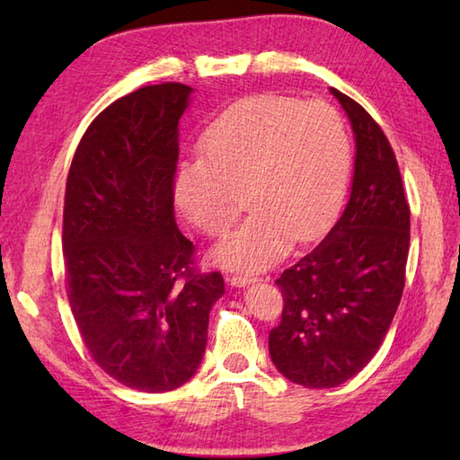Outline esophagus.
I'll use <instances>...</instances> for the list:
<instances>
[{
    "label": "esophagus",
    "mask_w": 460,
    "mask_h": 460,
    "mask_svg": "<svg viewBox=\"0 0 460 460\" xmlns=\"http://www.w3.org/2000/svg\"><path fill=\"white\" fill-rule=\"evenodd\" d=\"M229 280L231 285L235 287H245V285H251V282H257L259 279L255 275H241V272H237V275H233Z\"/></svg>",
    "instance_id": "34e87169"
}]
</instances>
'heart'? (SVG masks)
Wrapping results in <instances>:
<instances>
[{
	"label": "heart",
	"instance_id": "heart-1",
	"mask_svg": "<svg viewBox=\"0 0 460 460\" xmlns=\"http://www.w3.org/2000/svg\"><path fill=\"white\" fill-rule=\"evenodd\" d=\"M201 150L203 158L180 165L175 203L195 229L221 237L245 211L247 194L255 213L213 252L219 265L245 270L279 261L290 237L314 235L336 209L351 158L334 106L277 94L231 106Z\"/></svg>",
	"mask_w": 460,
	"mask_h": 460
}]
</instances>
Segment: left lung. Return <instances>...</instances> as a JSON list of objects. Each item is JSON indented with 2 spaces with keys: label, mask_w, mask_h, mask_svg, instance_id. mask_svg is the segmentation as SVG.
<instances>
[{
  "label": "left lung",
  "mask_w": 460,
  "mask_h": 460,
  "mask_svg": "<svg viewBox=\"0 0 460 460\" xmlns=\"http://www.w3.org/2000/svg\"><path fill=\"white\" fill-rule=\"evenodd\" d=\"M356 134L349 201L318 245L277 279L282 318L269 351L298 385L336 387L376 356L405 287L409 203L387 136L364 106L332 89Z\"/></svg>",
  "instance_id": "left-lung-1"
}]
</instances>
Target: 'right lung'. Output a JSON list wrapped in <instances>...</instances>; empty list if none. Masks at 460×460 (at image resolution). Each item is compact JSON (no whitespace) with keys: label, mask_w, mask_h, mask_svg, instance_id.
Masks as SVG:
<instances>
[{"label":"right lung","mask_w":460,"mask_h":460,"mask_svg":"<svg viewBox=\"0 0 460 460\" xmlns=\"http://www.w3.org/2000/svg\"><path fill=\"white\" fill-rule=\"evenodd\" d=\"M191 89L148 84L96 116L66 175V296L93 359L122 385H183L208 344L221 272L195 267L173 219L178 122Z\"/></svg>","instance_id":"right-lung-1"}]
</instances>
